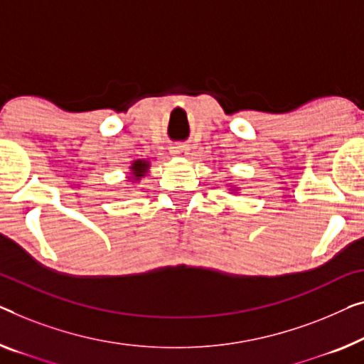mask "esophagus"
I'll return each mask as SVG.
<instances>
[{"label":"esophagus","mask_w":364,"mask_h":364,"mask_svg":"<svg viewBox=\"0 0 364 364\" xmlns=\"http://www.w3.org/2000/svg\"><path fill=\"white\" fill-rule=\"evenodd\" d=\"M183 150H184L183 147H175V154L180 155V154H183Z\"/></svg>","instance_id":"34e87169"}]
</instances>
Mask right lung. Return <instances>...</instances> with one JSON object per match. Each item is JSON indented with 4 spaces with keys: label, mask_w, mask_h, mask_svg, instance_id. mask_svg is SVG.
<instances>
[{
    "label": "right lung",
    "mask_w": 364,
    "mask_h": 364,
    "mask_svg": "<svg viewBox=\"0 0 364 364\" xmlns=\"http://www.w3.org/2000/svg\"><path fill=\"white\" fill-rule=\"evenodd\" d=\"M147 161L144 160H137L132 164V175L134 178H142L145 175V171H147Z\"/></svg>",
    "instance_id": "obj_1"
}]
</instances>
